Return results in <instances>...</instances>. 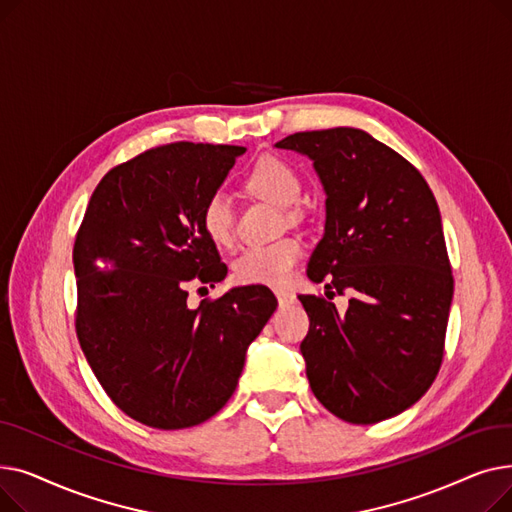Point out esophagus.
Instances as JSON below:
<instances>
[{
    "mask_svg": "<svg viewBox=\"0 0 512 512\" xmlns=\"http://www.w3.org/2000/svg\"><path fill=\"white\" fill-rule=\"evenodd\" d=\"M276 299H278L280 305H288V303L297 301V297H294V294L288 292V290H276Z\"/></svg>",
    "mask_w": 512,
    "mask_h": 512,
    "instance_id": "1",
    "label": "esophagus"
}]
</instances>
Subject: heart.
Instances as JSON below:
<instances>
[{
  "label": "heart",
  "instance_id": "b5f03b06",
  "mask_svg": "<svg viewBox=\"0 0 512 512\" xmlns=\"http://www.w3.org/2000/svg\"><path fill=\"white\" fill-rule=\"evenodd\" d=\"M245 186L257 197L278 205H292L301 195V178L288 161L276 155H263L249 168ZM292 213V207H290ZM201 230L215 247H230L234 240V213L224 195H211L199 213ZM303 257L297 238H282L272 245L249 247L234 261V278L240 284L286 286Z\"/></svg>",
  "mask_w": 512,
  "mask_h": 512
}]
</instances>
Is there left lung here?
<instances>
[{"label":"left lung","instance_id":"1","mask_svg":"<svg viewBox=\"0 0 512 512\" xmlns=\"http://www.w3.org/2000/svg\"><path fill=\"white\" fill-rule=\"evenodd\" d=\"M276 147L311 157L328 195L307 276L328 282V299L353 294L346 313L299 294L309 386L348 423L394 417L429 390L444 359L454 278L436 197L413 164L359 128L294 132Z\"/></svg>","mask_w":512,"mask_h":512}]
</instances>
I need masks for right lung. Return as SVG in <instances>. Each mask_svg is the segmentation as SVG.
I'll return each mask as SVG.
<instances>
[{"label":"right lung","instance_id":"obj_1","mask_svg":"<svg viewBox=\"0 0 512 512\" xmlns=\"http://www.w3.org/2000/svg\"><path fill=\"white\" fill-rule=\"evenodd\" d=\"M240 153L188 141L147 149L101 178L76 232L80 348L105 394L143 425L182 429L218 413L278 307L267 286L186 307L188 284L228 274L199 213Z\"/></svg>","mask_w":512,"mask_h":512}]
</instances>
